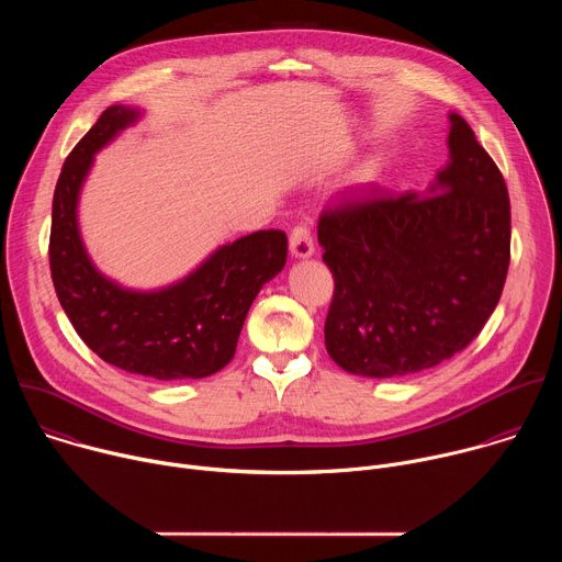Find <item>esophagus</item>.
I'll list each match as a JSON object with an SVG mask.
<instances>
[{"label": "esophagus", "mask_w": 562, "mask_h": 562, "mask_svg": "<svg viewBox=\"0 0 562 562\" xmlns=\"http://www.w3.org/2000/svg\"><path fill=\"white\" fill-rule=\"evenodd\" d=\"M289 249L293 258H308L313 256L315 247H313V233L306 224H300L291 231L289 235Z\"/></svg>", "instance_id": "obj_1"}]
</instances>
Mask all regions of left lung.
<instances>
[{"label": "left lung", "mask_w": 562, "mask_h": 562, "mask_svg": "<svg viewBox=\"0 0 562 562\" xmlns=\"http://www.w3.org/2000/svg\"><path fill=\"white\" fill-rule=\"evenodd\" d=\"M449 162L425 193L371 195L317 222L336 291L325 345L338 367L400 378L462 351L494 313L512 243L509 193L471 126L449 113Z\"/></svg>", "instance_id": "left-lung-1"}]
</instances>
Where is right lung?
<instances>
[{
	"instance_id": "1",
	"label": "right lung",
	"mask_w": 562,
	"mask_h": 562,
	"mask_svg": "<svg viewBox=\"0 0 562 562\" xmlns=\"http://www.w3.org/2000/svg\"><path fill=\"white\" fill-rule=\"evenodd\" d=\"M139 115L109 106L66 157L53 195L50 276L70 325L104 362L153 380H198L231 362L256 295L284 269L286 235L271 228L239 237L155 291L124 289L100 273L79 235V191L95 153Z\"/></svg>"
}]
</instances>
